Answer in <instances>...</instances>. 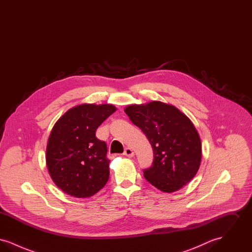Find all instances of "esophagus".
<instances>
[{"label":"esophagus","instance_id":"1","mask_svg":"<svg viewBox=\"0 0 252 252\" xmlns=\"http://www.w3.org/2000/svg\"><path fill=\"white\" fill-rule=\"evenodd\" d=\"M124 155L127 157H133L134 156V152H133V150H132L131 148L127 147V148H126V150H125Z\"/></svg>","mask_w":252,"mask_h":252}]
</instances>
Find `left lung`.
Listing matches in <instances>:
<instances>
[{"label":"left lung","instance_id":"left-lung-1","mask_svg":"<svg viewBox=\"0 0 252 252\" xmlns=\"http://www.w3.org/2000/svg\"><path fill=\"white\" fill-rule=\"evenodd\" d=\"M125 112L152 145L154 160L144 169L145 180L158 190L173 192L192 180L201 161V142L191 120L180 109L159 101L130 105Z\"/></svg>","mask_w":252,"mask_h":252}]
</instances>
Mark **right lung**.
<instances>
[{
	"label": "right lung",
	"mask_w": 252,
	"mask_h": 252,
	"mask_svg": "<svg viewBox=\"0 0 252 252\" xmlns=\"http://www.w3.org/2000/svg\"><path fill=\"white\" fill-rule=\"evenodd\" d=\"M115 110L109 104H83L69 109L55 124L49 136L46 164L52 180L65 193L90 197L108 182V148L95 132Z\"/></svg>",
	"instance_id": "right-lung-1"
}]
</instances>
